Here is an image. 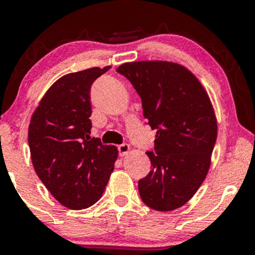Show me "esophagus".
Segmentation results:
<instances>
[{
    "instance_id": "34e87169",
    "label": "esophagus",
    "mask_w": 255,
    "mask_h": 255,
    "mask_svg": "<svg viewBox=\"0 0 255 255\" xmlns=\"http://www.w3.org/2000/svg\"><path fill=\"white\" fill-rule=\"evenodd\" d=\"M118 150H119V156L120 157H124L125 154H127L128 152L130 150V146L128 144H122L118 146Z\"/></svg>"
}]
</instances>
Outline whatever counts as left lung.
Instances as JSON below:
<instances>
[{
	"instance_id": "left-lung-1",
	"label": "left lung",
	"mask_w": 255,
	"mask_h": 255,
	"mask_svg": "<svg viewBox=\"0 0 255 255\" xmlns=\"http://www.w3.org/2000/svg\"><path fill=\"white\" fill-rule=\"evenodd\" d=\"M141 98L147 125L157 129L147 152L152 170L137 182L145 205L156 211L183 206L204 182L217 139V122L203 85L187 68L163 61L120 66Z\"/></svg>"
}]
</instances>
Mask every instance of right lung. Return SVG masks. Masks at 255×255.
Listing matches in <instances>:
<instances>
[{"mask_svg": "<svg viewBox=\"0 0 255 255\" xmlns=\"http://www.w3.org/2000/svg\"><path fill=\"white\" fill-rule=\"evenodd\" d=\"M110 67L67 74L44 95L32 115L28 146L38 177L60 204L72 210L101 199L118 148L91 137V85Z\"/></svg>", "mask_w": 255, "mask_h": 255, "instance_id": "obj_1", "label": "right lung"}]
</instances>
